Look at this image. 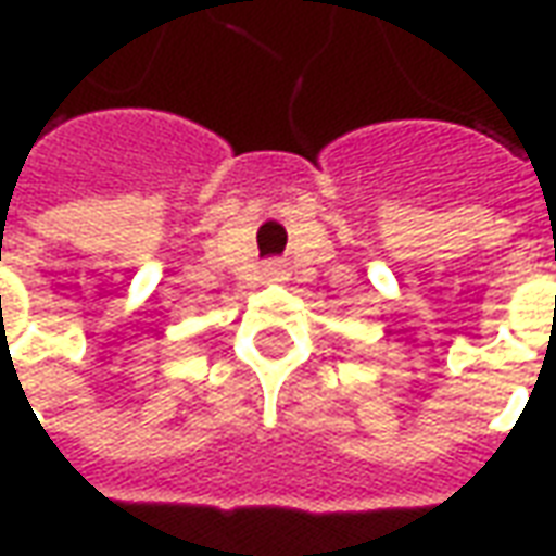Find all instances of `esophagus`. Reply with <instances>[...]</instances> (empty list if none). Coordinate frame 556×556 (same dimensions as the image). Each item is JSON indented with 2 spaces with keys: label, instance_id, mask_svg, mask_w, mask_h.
<instances>
[{
  "label": "esophagus",
  "instance_id": "esophagus-1",
  "mask_svg": "<svg viewBox=\"0 0 556 556\" xmlns=\"http://www.w3.org/2000/svg\"><path fill=\"white\" fill-rule=\"evenodd\" d=\"M265 277H279V267H274V265L267 267V270H265Z\"/></svg>",
  "mask_w": 556,
  "mask_h": 556
}]
</instances>
